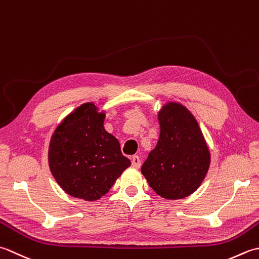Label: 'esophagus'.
Listing matches in <instances>:
<instances>
[{"label":"esophagus","mask_w":259,"mask_h":259,"mask_svg":"<svg viewBox=\"0 0 259 259\" xmlns=\"http://www.w3.org/2000/svg\"><path fill=\"white\" fill-rule=\"evenodd\" d=\"M132 166L135 168H139L141 166V159L137 155H134L132 157Z\"/></svg>","instance_id":"1"}]
</instances>
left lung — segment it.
<instances>
[{"instance_id": "obj_1", "label": "left lung", "mask_w": 259, "mask_h": 259, "mask_svg": "<svg viewBox=\"0 0 259 259\" xmlns=\"http://www.w3.org/2000/svg\"><path fill=\"white\" fill-rule=\"evenodd\" d=\"M160 137L141 171L162 198L177 200L200 187L210 164V152L194 116L178 103L159 113Z\"/></svg>"}]
</instances>
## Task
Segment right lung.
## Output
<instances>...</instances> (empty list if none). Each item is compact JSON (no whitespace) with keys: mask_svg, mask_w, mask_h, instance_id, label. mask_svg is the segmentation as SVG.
Instances as JSON below:
<instances>
[{"mask_svg":"<svg viewBox=\"0 0 259 259\" xmlns=\"http://www.w3.org/2000/svg\"><path fill=\"white\" fill-rule=\"evenodd\" d=\"M104 119L105 113H98L94 104H83L62 120L51 137V173L71 197L98 200L131 165L117 139L105 131Z\"/></svg>","mask_w":259,"mask_h":259,"instance_id":"obj_1","label":"right lung"}]
</instances>
